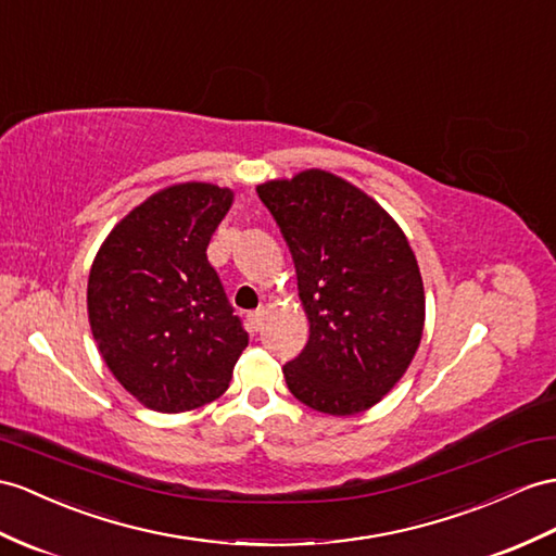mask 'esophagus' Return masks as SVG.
Listing matches in <instances>:
<instances>
[{
  "mask_svg": "<svg viewBox=\"0 0 556 556\" xmlns=\"http://www.w3.org/2000/svg\"><path fill=\"white\" fill-rule=\"evenodd\" d=\"M264 314H266V311H264V308H256V311H252V314L248 316V318H250V323H252V328H254V330H260V328H262V320H264Z\"/></svg>",
  "mask_w": 556,
  "mask_h": 556,
  "instance_id": "esophagus-1",
  "label": "esophagus"
}]
</instances>
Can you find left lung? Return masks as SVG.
<instances>
[{"instance_id": "8db88e82", "label": "left lung", "mask_w": 556, "mask_h": 556, "mask_svg": "<svg viewBox=\"0 0 556 556\" xmlns=\"http://www.w3.org/2000/svg\"><path fill=\"white\" fill-rule=\"evenodd\" d=\"M292 252L308 342L286 375L308 408L356 415L389 394L425 330V286L408 238L361 188L325 169L256 186Z\"/></svg>"}]
</instances>
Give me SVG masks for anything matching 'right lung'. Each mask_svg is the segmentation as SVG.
Here are the masks:
<instances>
[{"label": "right lung", "instance_id": "obj_1", "mask_svg": "<svg viewBox=\"0 0 556 556\" xmlns=\"http://www.w3.org/2000/svg\"><path fill=\"white\" fill-rule=\"evenodd\" d=\"M231 205V188H162L115 224L91 264V334L108 370L146 408L186 413L219 399L248 346L207 262Z\"/></svg>", "mask_w": 556, "mask_h": 556}]
</instances>
